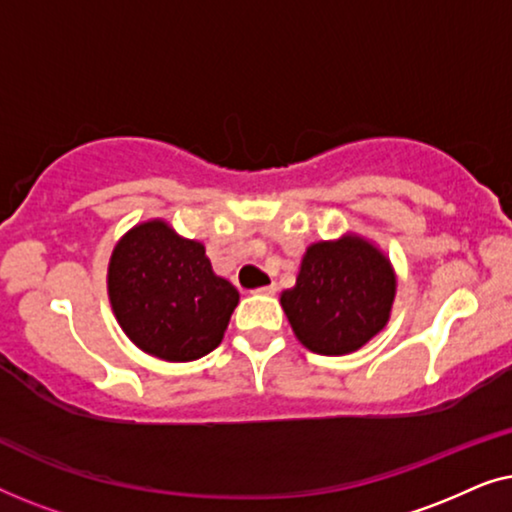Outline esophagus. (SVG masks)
Here are the masks:
<instances>
[{
  "label": "esophagus",
  "mask_w": 512,
  "mask_h": 512,
  "mask_svg": "<svg viewBox=\"0 0 512 512\" xmlns=\"http://www.w3.org/2000/svg\"><path fill=\"white\" fill-rule=\"evenodd\" d=\"M254 293H258V296H275V293H277V284L261 286V289H256Z\"/></svg>",
  "instance_id": "esophagus-1"
}]
</instances>
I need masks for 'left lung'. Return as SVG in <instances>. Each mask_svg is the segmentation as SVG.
<instances>
[{
  "label": "left lung",
  "mask_w": 512,
  "mask_h": 512,
  "mask_svg": "<svg viewBox=\"0 0 512 512\" xmlns=\"http://www.w3.org/2000/svg\"><path fill=\"white\" fill-rule=\"evenodd\" d=\"M396 296L389 258L359 235L307 247L282 307L296 338L314 354L361 349L387 326Z\"/></svg>",
  "instance_id": "1"
}]
</instances>
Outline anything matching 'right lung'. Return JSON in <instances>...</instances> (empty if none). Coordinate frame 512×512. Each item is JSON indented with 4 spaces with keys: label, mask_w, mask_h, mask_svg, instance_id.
Returning a JSON list of instances; mask_svg holds the SVG:
<instances>
[{
    "label": "right lung",
    "mask_w": 512,
    "mask_h": 512,
    "mask_svg": "<svg viewBox=\"0 0 512 512\" xmlns=\"http://www.w3.org/2000/svg\"><path fill=\"white\" fill-rule=\"evenodd\" d=\"M111 310L125 335L163 361H195L221 345L240 293L214 275L205 247L165 221H144L114 247Z\"/></svg>",
    "instance_id": "right-lung-1"
}]
</instances>
